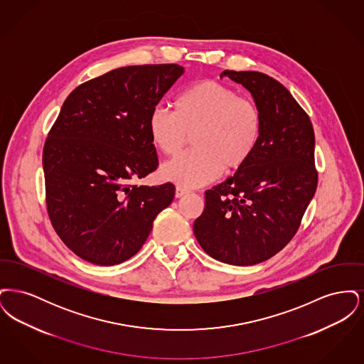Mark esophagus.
Wrapping results in <instances>:
<instances>
[{
    "label": "esophagus",
    "instance_id": "1",
    "mask_svg": "<svg viewBox=\"0 0 364 364\" xmlns=\"http://www.w3.org/2000/svg\"><path fill=\"white\" fill-rule=\"evenodd\" d=\"M190 191L186 190V188H183V187H176V198H181V196H184V195H187Z\"/></svg>",
    "mask_w": 364,
    "mask_h": 364
}]
</instances>
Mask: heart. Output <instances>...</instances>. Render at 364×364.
<instances>
[{
    "mask_svg": "<svg viewBox=\"0 0 364 364\" xmlns=\"http://www.w3.org/2000/svg\"><path fill=\"white\" fill-rule=\"evenodd\" d=\"M151 143L164 156H174L193 135V150L166 162L161 177L181 187L203 186L223 173L236 172L255 154L262 114L254 101L232 87L200 80L174 101V112L156 106L147 119Z\"/></svg>",
    "mask_w": 364,
    "mask_h": 364,
    "instance_id": "1",
    "label": "heart"
}]
</instances>
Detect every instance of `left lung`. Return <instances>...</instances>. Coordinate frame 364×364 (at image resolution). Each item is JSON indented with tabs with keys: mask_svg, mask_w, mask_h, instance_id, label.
I'll list each match as a JSON object with an SVG mask.
<instances>
[{
	"mask_svg": "<svg viewBox=\"0 0 364 364\" xmlns=\"http://www.w3.org/2000/svg\"><path fill=\"white\" fill-rule=\"evenodd\" d=\"M220 77L251 92L262 135L242 169L205 192L193 233L211 258L252 266L276 255L300 226L318 183L315 136L307 113L276 79L254 70H224Z\"/></svg>",
	"mask_w": 364,
	"mask_h": 364,
	"instance_id": "left-lung-1",
	"label": "left lung"
}]
</instances>
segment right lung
Listing matches in <instances>:
<instances>
[{
	"mask_svg": "<svg viewBox=\"0 0 364 364\" xmlns=\"http://www.w3.org/2000/svg\"><path fill=\"white\" fill-rule=\"evenodd\" d=\"M184 73L177 64L132 65L76 87L43 147L46 205L53 228L77 257L113 266L149 237L174 186H131L156 171L147 119Z\"/></svg>",
	"mask_w": 364,
	"mask_h": 364,
	"instance_id": "1",
	"label": "right lung"
}]
</instances>
